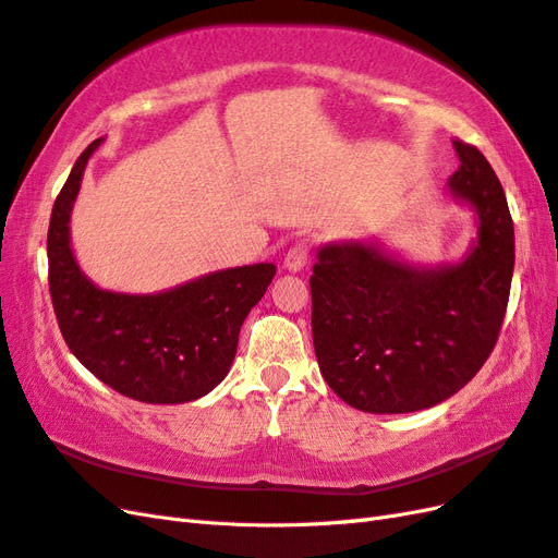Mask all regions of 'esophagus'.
I'll list each match as a JSON object with an SVG mask.
<instances>
[{"instance_id":"esophagus-1","label":"esophagus","mask_w":558,"mask_h":558,"mask_svg":"<svg viewBox=\"0 0 558 558\" xmlns=\"http://www.w3.org/2000/svg\"><path fill=\"white\" fill-rule=\"evenodd\" d=\"M310 260V244L307 242H298L289 248V253H286L283 258V267L289 269V272H300Z\"/></svg>"}]
</instances>
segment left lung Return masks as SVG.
Returning <instances> with one entry per match:
<instances>
[{
  "instance_id": "obj_1",
  "label": "left lung",
  "mask_w": 558,
  "mask_h": 558,
  "mask_svg": "<svg viewBox=\"0 0 558 558\" xmlns=\"http://www.w3.org/2000/svg\"><path fill=\"white\" fill-rule=\"evenodd\" d=\"M448 187L478 214L460 265L423 269L366 244L324 246L312 267V338L328 387L366 413L453 397L498 342L514 272V222L488 159L460 138Z\"/></svg>"
}]
</instances>
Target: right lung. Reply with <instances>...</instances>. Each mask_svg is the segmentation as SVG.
<instances>
[{
  "instance_id": "obj_1",
  "label": "right lung",
  "mask_w": 558,
  "mask_h": 558,
  "mask_svg": "<svg viewBox=\"0 0 558 558\" xmlns=\"http://www.w3.org/2000/svg\"><path fill=\"white\" fill-rule=\"evenodd\" d=\"M74 161L56 197L47 251L49 291L70 352L98 380L143 403H185L220 385L236 354L239 330L272 283V263L222 269L157 295L102 291L70 248V210L88 157Z\"/></svg>"
}]
</instances>
